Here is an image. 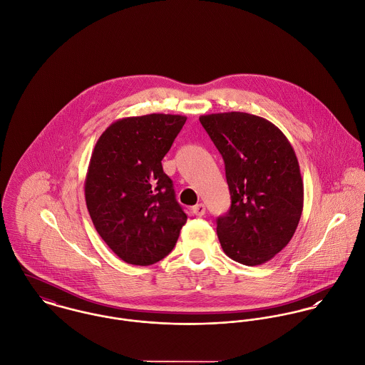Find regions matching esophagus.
<instances>
[{
  "mask_svg": "<svg viewBox=\"0 0 365 365\" xmlns=\"http://www.w3.org/2000/svg\"><path fill=\"white\" fill-rule=\"evenodd\" d=\"M192 210H193V214H195V215H197V217H202V215L205 214V205H204L202 202L196 204Z\"/></svg>",
  "mask_w": 365,
  "mask_h": 365,
  "instance_id": "obj_1",
  "label": "esophagus"
}]
</instances>
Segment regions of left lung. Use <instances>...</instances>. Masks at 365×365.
I'll list each match as a JSON object with an SVG mask.
<instances>
[{"label": "left lung", "mask_w": 365, "mask_h": 365, "mask_svg": "<svg viewBox=\"0 0 365 365\" xmlns=\"http://www.w3.org/2000/svg\"><path fill=\"white\" fill-rule=\"evenodd\" d=\"M222 155L231 207L217 218V235L232 260L257 266L291 241L304 207L294 148L273 123L242 112L200 116Z\"/></svg>", "instance_id": "8db88e82"}]
</instances>
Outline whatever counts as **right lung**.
<instances>
[{
	"instance_id": "add662e5",
	"label": "right lung",
	"mask_w": 365,
	"mask_h": 365,
	"mask_svg": "<svg viewBox=\"0 0 365 365\" xmlns=\"http://www.w3.org/2000/svg\"><path fill=\"white\" fill-rule=\"evenodd\" d=\"M185 122V116L163 113L124 118L96 141L85 202L98 234L125 263L160 262L186 224L161 163Z\"/></svg>"
}]
</instances>
